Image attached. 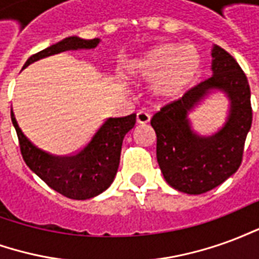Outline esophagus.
I'll list each match as a JSON object with an SVG mask.
<instances>
[{
    "mask_svg": "<svg viewBox=\"0 0 259 259\" xmlns=\"http://www.w3.org/2000/svg\"><path fill=\"white\" fill-rule=\"evenodd\" d=\"M150 119H151V116H150L147 112H144V111H139L137 115H136V122H137L139 124L148 123V122H150Z\"/></svg>",
    "mask_w": 259,
    "mask_h": 259,
    "instance_id": "obj_1",
    "label": "esophagus"
}]
</instances>
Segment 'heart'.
Returning a JSON list of instances; mask_svg holds the SVG:
<instances>
[{
	"mask_svg": "<svg viewBox=\"0 0 259 259\" xmlns=\"http://www.w3.org/2000/svg\"><path fill=\"white\" fill-rule=\"evenodd\" d=\"M201 69V57L193 46L162 42L132 59L126 74L132 80L152 83L151 94L159 101H176L194 83Z\"/></svg>",
	"mask_w": 259,
	"mask_h": 259,
	"instance_id": "b5f03b06",
	"label": "heart"
}]
</instances>
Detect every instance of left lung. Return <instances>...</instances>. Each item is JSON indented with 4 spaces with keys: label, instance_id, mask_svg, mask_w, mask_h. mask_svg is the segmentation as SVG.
Returning <instances> with one entry per match:
<instances>
[{
    "label": "left lung",
    "instance_id": "left-lung-1",
    "mask_svg": "<svg viewBox=\"0 0 259 259\" xmlns=\"http://www.w3.org/2000/svg\"><path fill=\"white\" fill-rule=\"evenodd\" d=\"M211 55V77L161 108L151 119L163 178L169 186L187 194L206 193L236 174L252 122L250 85L244 72L219 46H213ZM213 91H222L229 98L228 118L213 135L201 136L192 129L188 113Z\"/></svg>",
    "mask_w": 259,
    "mask_h": 259
}]
</instances>
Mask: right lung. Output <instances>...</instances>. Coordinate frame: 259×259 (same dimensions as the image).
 Here are the masks:
<instances>
[{
	"instance_id": "right-lung-1",
	"label": "right lung",
	"mask_w": 259,
	"mask_h": 259,
	"mask_svg": "<svg viewBox=\"0 0 259 259\" xmlns=\"http://www.w3.org/2000/svg\"><path fill=\"white\" fill-rule=\"evenodd\" d=\"M100 44V38L84 40L80 37H66L62 41L31 55L23 69L38 59L55 54L76 50H91ZM12 123L19 139L22 157L26 165L44 180L51 189L72 200H89L101 194L112 185L120 159L122 141L126 133L133 129L136 113L123 118H108L100 126L91 140L73 155H53L36 147L20 130L14 111Z\"/></svg>"
}]
</instances>
